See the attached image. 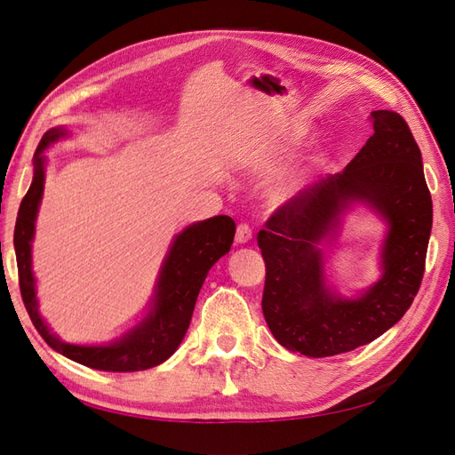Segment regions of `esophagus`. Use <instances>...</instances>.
Listing matches in <instances>:
<instances>
[{
    "instance_id": "obj_1",
    "label": "esophagus",
    "mask_w": 455,
    "mask_h": 455,
    "mask_svg": "<svg viewBox=\"0 0 455 455\" xmlns=\"http://www.w3.org/2000/svg\"><path fill=\"white\" fill-rule=\"evenodd\" d=\"M252 239V229L249 224H239L237 226V233H235V243L237 244H244Z\"/></svg>"
}]
</instances>
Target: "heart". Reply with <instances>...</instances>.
<instances>
[{
    "label": "heart",
    "mask_w": 455,
    "mask_h": 455,
    "mask_svg": "<svg viewBox=\"0 0 455 455\" xmlns=\"http://www.w3.org/2000/svg\"><path fill=\"white\" fill-rule=\"evenodd\" d=\"M294 191H296V182L288 178V180L281 182L277 188L273 189L271 199H273V203H284V201H288V199L294 196Z\"/></svg>",
    "instance_id": "1"
}]
</instances>
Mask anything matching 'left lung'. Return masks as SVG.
Masks as SVG:
<instances>
[{"label":"left lung","mask_w":455,"mask_h":455,"mask_svg":"<svg viewBox=\"0 0 455 455\" xmlns=\"http://www.w3.org/2000/svg\"><path fill=\"white\" fill-rule=\"evenodd\" d=\"M370 121L374 134L347 167L281 204L258 233L261 311L288 351L321 359L366 346L403 319L419 291L433 226L421 151L403 116L376 109ZM347 200L368 202L390 224L382 279L359 299L327 291L318 251Z\"/></svg>","instance_id":"8db88e82"}]
</instances>
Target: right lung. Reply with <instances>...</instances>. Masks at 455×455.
I'll return each mask as SVG.
<instances>
[{"instance_id": "add662e5", "label": "right lung", "mask_w": 455, "mask_h": 455, "mask_svg": "<svg viewBox=\"0 0 455 455\" xmlns=\"http://www.w3.org/2000/svg\"><path fill=\"white\" fill-rule=\"evenodd\" d=\"M66 136L64 129H51L41 139L34 156V180L24 196L15 226V252L24 307L49 346L79 364L104 371H139L167 361L184 339L201 286L209 269L229 252L235 237V222L229 216H214L186 228L172 243L159 275L154 307L127 336L109 346H72L49 332L41 319L32 275V239L37 206L44 196V149Z\"/></svg>"}]
</instances>
